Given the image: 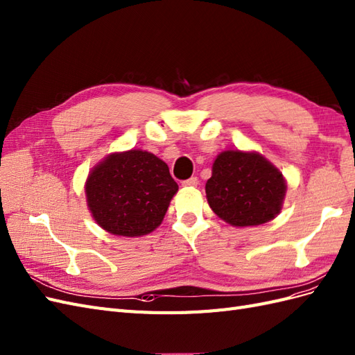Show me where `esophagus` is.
Instances as JSON below:
<instances>
[{
  "label": "esophagus",
  "mask_w": 355,
  "mask_h": 355,
  "mask_svg": "<svg viewBox=\"0 0 355 355\" xmlns=\"http://www.w3.org/2000/svg\"><path fill=\"white\" fill-rule=\"evenodd\" d=\"M181 184H183L184 187H196L199 184V180H198V177H190L189 180H184Z\"/></svg>",
  "instance_id": "esophagus-1"
}]
</instances>
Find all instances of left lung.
<instances>
[{
	"mask_svg": "<svg viewBox=\"0 0 355 355\" xmlns=\"http://www.w3.org/2000/svg\"><path fill=\"white\" fill-rule=\"evenodd\" d=\"M281 172L259 153L227 150L217 156L205 191L211 209L232 226L263 225L281 211Z\"/></svg>",
	"mask_w": 355,
	"mask_h": 355,
	"instance_id": "left-lung-1",
	"label": "left lung"
}]
</instances>
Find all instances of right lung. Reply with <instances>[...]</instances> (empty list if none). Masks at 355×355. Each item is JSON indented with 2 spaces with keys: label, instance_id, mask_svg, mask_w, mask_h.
Instances as JSON below:
<instances>
[{
  "label": "right lung",
  "instance_id": "add662e5",
  "mask_svg": "<svg viewBox=\"0 0 355 355\" xmlns=\"http://www.w3.org/2000/svg\"><path fill=\"white\" fill-rule=\"evenodd\" d=\"M177 190L165 162L143 150L110 155L86 181L87 205L94 218L119 236L153 232Z\"/></svg>",
  "mask_w": 355,
  "mask_h": 355
}]
</instances>
